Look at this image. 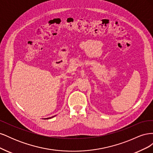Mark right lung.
<instances>
[{
    "mask_svg": "<svg viewBox=\"0 0 153 153\" xmlns=\"http://www.w3.org/2000/svg\"><path fill=\"white\" fill-rule=\"evenodd\" d=\"M53 117H54V116H53ZM52 117H49V118H47V119H50V118H52Z\"/></svg>",
    "mask_w": 153,
    "mask_h": 153,
    "instance_id": "1",
    "label": "right lung"
}]
</instances>
